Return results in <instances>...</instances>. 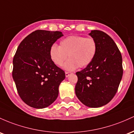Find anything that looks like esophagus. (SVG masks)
Returning a JSON list of instances; mask_svg holds the SVG:
<instances>
[{"label": "esophagus", "instance_id": "obj_1", "mask_svg": "<svg viewBox=\"0 0 134 134\" xmlns=\"http://www.w3.org/2000/svg\"><path fill=\"white\" fill-rule=\"evenodd\" d=\"M71 73H70V72H65V76L66 77H68L70 76V75L71 74Z\"/></svg>", "mask_w": 134, "mask_h": 134}]
</instances>
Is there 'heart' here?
I'll use <instances>...</instances> for the list:
<instances>
[{"mask_svg": "<svg viewBox=\"0 0 134 134\" xmlns=\"http://www.w3.org/2000/svg\"><path fill=\"white\" fill-rule=\"evenodd\" d=\"M97 51V42L92 37L79 35L69 36L60 42L59 46L54 44L49 50L51 59L55 65L61 66L68 58L64 68L73 71L79 66H88L95 58Z\"/></svg>", "mask_w": 134, "mask_h": 134, "instance_id": "b5f03b06", "label": "heart"}]
</instances>
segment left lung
Masks as SVG:
<instances>
[{"label":"left lung","instance_id":"obj_1","mask_svg":"<svg viewBox=\"0 0 134 134\" xmlns=\"http://www.w3.org/2000/svg\"><path fill=\"white\" fill-rule=\"evenodd\" d=\"M96 40L97 51L93 61L76 73V97L89 108H99L108 104L116 93L123 76L122 57L114 40L100 30L89 34Z\"/></svg>","mask_w":134,"mask_h":134}]
</instances>
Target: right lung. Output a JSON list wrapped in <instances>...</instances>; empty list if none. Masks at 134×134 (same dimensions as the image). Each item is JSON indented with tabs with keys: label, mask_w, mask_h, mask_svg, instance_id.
Returning <instances> with one entry per match:
<instances>
[{
	"label": "right lung",
	"mask_w": 134,
	"mask_h": 134,
	"mask_svg": "<svg viewBox=\"0 0 134 134\" xmlns=\"http://www.w3.org/2000/svg\"><path fill=\"white\" fill-rule=\"evenodd\" d=\"M62 36L61 31L38 30L25 37L18 47L13 78L21 99L31 107H48L58 97L65 73L52 62L49 50Z\"/></svg>",
	"instance_id": "obj_1"
}]
</instances>
